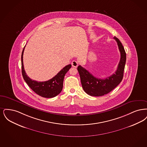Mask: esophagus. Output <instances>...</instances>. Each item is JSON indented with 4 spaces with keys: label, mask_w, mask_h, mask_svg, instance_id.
Listing matches in <instances>:
<instances>
[{
    "label": "esophagus",
    "mask_w": 147,
    "mask_h": 147,
    "mask_svg": "<svg viewBox=\"0 0 147 147\" xmlns=\"http://www.w3.org/2000/svg\"><path fill=\"white\" fill-rule=\"evenodd\" d=\"M71 65L73 67H77L78 66V62L76 61V60H74L72 61L71 63Z\"/></svg>",
    "instance_id": "1"
}]
</instances>
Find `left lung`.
Returning <instances> with one entry per match:
<instances>
[{
    "label": "left lung",
    "instance_id": "left-lung-1",
    "mask_svg": "<svg viewBox=\"0 0 147 147\" xmlns=\"http://www.w3.org/2000/svg\"><path fill=\"white\" fill-rule=\"evenodd\" d=\"M114 39L117 43L121 54L120 62L115 74L105 79H101L93 76L88 71L81 66L77 67L83 90L90 96H99L107 94L114 90L122 80L126 54L120 40L116 37Z\"/></svg>",
    "mask_w": 147,
    "mask_h": 147
}]
</instances>
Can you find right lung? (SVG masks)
Instances as JSON below:
<instances>
[{
	"instance_id": "1",
	"label": "right lung",
	"mask_w": 147,
	"mask_h": 147,
	"mask_svg": "<svg viewBox=\"0 0 147 147\" xmlns=\"http://www.w3.org/2000/svg\"><path fill=\"white\" fill-rule=\"evenodd\" d=\"M25 47L24 48L21 55V67L22 76L26 82L36 93L42 97L51 98L57 96L63 90L64 76L71 67V65L69 64L64 67L61 70L57 73L56 76L48 81L38 82L32 80L26 75L24 67L23 54Z\"/></svg>"
}]
</instances>
